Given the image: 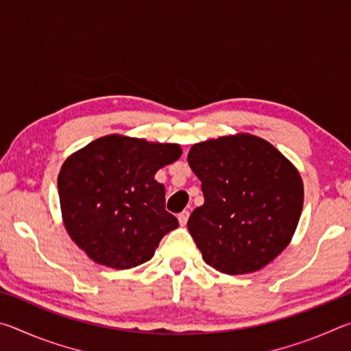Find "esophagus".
I'll return each instance as SVG.
<instances>
[{
	"instance_id": "esophagus-1",
	"label": "esophagus",
	"mask_w": 351,
	"mask_h": 351,
	"mask_svg": "<svg viewBox=\"0 0 351 351\" xmlns=\"http://www.w3.org/2000/svg\"><path fill=\"white\" fill-rule=\"evenodd\" d=\"M189 215H190L189 210H182V212L180 213V215H178V219H180V224H181V226H186V224H187Z\"/></svg>"
}]
</instances>
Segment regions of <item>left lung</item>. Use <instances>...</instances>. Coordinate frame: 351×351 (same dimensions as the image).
I'll use <instances>...</instances> for the list:
<instances>
[{
	"label": "left lung",
	"mask_w": 351,
	"mask_h": 351,
	"mask_svg": "<svg viewBox=\"0 0 351 351\" xmlns=\"http://www.w3.org/2000/svg\"><path fill=\"white\" fill-rule=\"evenodd\" d=\"M204 204L187 228L204 261L223 274H249L289 245L304 207L300 173L268 141L240 133L190 148Z\"/></svg>",
	"instance_id": "left-lung-1"
}]
</instances>
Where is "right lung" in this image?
<instances>
[{
    "label": "right lung",
    "instance_id": "obj_1",
    "mask_svg": "<svg viewBox=\"0 0 351 351\" xmlns=\"http://www.w3.org/2000/svg\"><path fill=\"white\" fill-rule=\"evenodd\" d=\"M181 153L178 144L108 134L71 154L57 184L75 245L114 269L150 260L162 237L180 226L165 210V189L154 175Z\"/></svg>",
    "mask_w": 351,
    "mask_h": 351
}]
</instances>
